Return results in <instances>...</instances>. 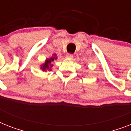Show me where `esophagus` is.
Segmentation results:
<instances>
[{"label": "esophagus", "mask_w": 131, "mask_h": 131, "mask_svg": "<svg viewBox=\"0 0 131 131\" xmlns=\"http://www.w3.org/2000/svg\"><path fill=\"white\" fill-rule=\"evenodd\" d=\"M66 57H67V59H72V57H73V55H72V54L68 53V54H67Z\"/></svg>", "instance_id": "obj_1"}]
</instances>
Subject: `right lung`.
Returning a JSON list of instances; mask_svg holds the SVG:
<instances>
[{"instance_id": "obj_1", "label": "right lung", "mask_w": 131, "mask_h": 131, "mask_svg": "<svg viewBox=\"0 0 131 131\" xmlns=\"http://www.w3.org/2000/svg\"><path fill=\"white\" fill-rule=\"evenodd\" d=\"M54 59H57V57H51L50 59H47V60L45 61V63L42 64V66L40 67V69H42V70L43 71H46L47 69H49V70H50V68L52 67V64H51V62L54 61Z\"/></svg>"}]
</instances>
